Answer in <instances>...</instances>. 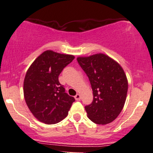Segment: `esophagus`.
<instances>
[{
  "label": "esophagus",
  "mask_w": 153,
  "mask_h": 153,
  "mask_svg": "<svg viewBox=\"0 0 153 153\" xmlns=\"http://www.w3.org/2000/svg\"><path fill=\"white\" fill-rule=\"evenodd\" d=\"M75 99L76 100H81V95H80L79 94H77L75 96Z\"/></svg>",
  "instance_id": "34e87169"
}]
</instances>
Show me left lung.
I'll return each instance as SVG.
<instances>
[{"label":"left lung","instance_id":"1","mask_svg":"<svg viewBox=\"0 0 153 153\" xmlns=\"http://www.w3.org/2000/svg\"><path fill=\"white\" fill-rule=\"evenodd\" d=\"M89 78L93 91V101L85 106L88 117L98 125L110 123L123 110L128 83L123 69L109 56L97 53L77 58Z\"/></svg>","mask_w":153,"mask_h":153}]
</instances>
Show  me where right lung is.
<instances>
[{"mask_svg":"<svg viewBox=\"0 0 153 153\" xmlns=\"http://www.w3.org/2000/svg\"><path fill=\"white\" fill-rule=\"evenodd\" d=\"M74 56L46 51L28 68L23 83L25 102L39 121L48 125L59 123L70 111L75 98L65 92L59 76Z\"/></svg>","mask_w":153,"mask_h":153,"instance_id":"right-lung-1","label":"right lung"}]
</instances>
